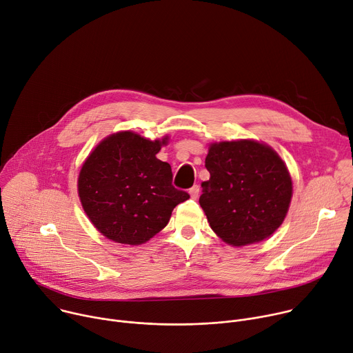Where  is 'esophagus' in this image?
Listing matches in <instances>:
<instances>
[{
    "label": "esophagus",
    "instance_id": "1",
    "mask_svg": "<svg viewBox=\"0 0 353 353\" xmlns=\"http://www.w3.org/2000/svg\"><path fill=\"white\" fill-rule=\"evenodd\" d=\"M199 186L198 185H193L190 189H189V194H190V198L192 199H198L199 198Z\"/></svg>",
    "mask_w": 353,
    "mask_h": 353
}]
</instances>
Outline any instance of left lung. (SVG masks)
Returning a JSON list of instances; mask_svg holds the SVG:
<instances>
[{"label": "left lung", "instance_id": "1", "mask_svg": "<svg viewBox=\"0 0 353 353\" xmlns=\"http://www.w3.org/2000/svg\"><path fill=\"white\" fill-rule=\"evenodd\" d=\"M199 203L212 230L227 244L259 243L283 223L292 201V178L275 150L255 140L209 147Z\"/></svg>", "mask_w": 353, "mask_h": 353}]
</instances>
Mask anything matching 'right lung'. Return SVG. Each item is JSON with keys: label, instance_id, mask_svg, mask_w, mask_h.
<instances>
[{"label": "right lung", "instance_id": "1", "mask_svg": "<svg viewBox=\"0 0 353 353\" xmlns=\"http://www.w3.org/2000/svg\"><path fill=\"white\" fill-rule=\"evenodd\" d=\"M167 140L119 132L88 155L78 176V196L106 239L144 244L168 224L174 208L189 199L185 190L174 188L171 165L155 157Z\"/></svg>", "mask_w": 353, "mask_h": 353}]
</instances>
